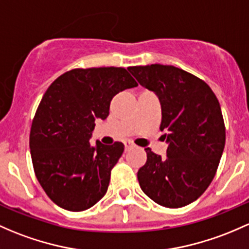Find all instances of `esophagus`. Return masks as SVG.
<instances>
[{
    "mask_svg": "<svg viewBox=\"0 0 249 249\" xmlns=\"http://www.w3.org/2000/svg\"><path fill=\"white\" fill-rule=\"evenodd\" d=\"M124 145H125V149H126V150H130V149L135 148V146H136L135 143L131 142V141H125Z\"/></svg>",
    "mask_w": 249,
    "mask_h": 249,
    "instance_id": "34e87169",
    "label": "esophagus"
}]
</instances>
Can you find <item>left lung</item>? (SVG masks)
<instances>
[{
    "label": "left lung",
    "instance_id": "1",
    "mask_svg": "<svg viewBox=\"0 0 249 249\" xmlns=\"http://www.w3.org/2000/svg\"><path fill=\"white\" fill-rule=\"evenodd\" d=\"M127 69L159 96L160 130L167 131L168 142L167 158L145 149L146 162L137 173L140 186L159 205L186 206L211 184L223 153L226 126L218 100L201 78L173 65Z\"/></svg>",
    "mask_w": 249,
    "mask_h": 249
}]
</instances>
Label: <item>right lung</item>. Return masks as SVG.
Instances as JSON below:
<instances>
[{"label":"right lung","mask_w":249,"mask_h":249,"mask_svg":"<svg viewBox=\"0 0 249 249\" xmlns=\"http://www.w3.org/2000/svg\"><path fill=\"white\" fill-rule=\"evenodd\" d=\"M136 86L124 68L103 67L69 70L48 88L33 118L30 149L36 179L54 204L77 213L106 195L124 144L90 146L89 138L113 96Z\"/></svg>","instance_id":"right-lung-1"}]
</instances>
